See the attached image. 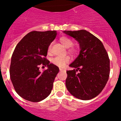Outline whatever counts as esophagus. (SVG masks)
Here are the masks:
<instances>
[{
	"label": "esophagus",
	"instance_id": "34e87169",
	"mask_svg": "<svg viewBox=\"0 0 121 121\" xmlns=\"http://www.w3.org/2000/svg\"><path fill=\"white\" fill-rule=\"evenodd\" d=\"M60 71H65V69H63V68H60Z\"/></svg>",
	"mask_w": 121,
	"mask_h": 121
}]
</instances>
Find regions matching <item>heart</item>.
<instances>
[{
	"mask_svg": "<svg viewBox=\"0 0 121 121\" xmlns=\"http://www.w3.org/2000/svg\"><path fill=\"white\" fill-rule=\"evenodd\" d=\"M60 41L61 43L65 48H71L73 45V42L71 39L69 38L66 37V36H62L60 38ZM52 48V45L49 46L48 51L50 52ZM69 52L71 53H74L75 52V50L74 49H69ZM69 62V57L68 56L61 57V56H57L52 59V63H53L55 65L57 66L60 68H64L66 64H68Z\"/></svg>",
	"mask_w": 121,
	"mask_h": 121,
	"instance_id": "b5f03b06",
	"label": "heart"
}]
</instances>
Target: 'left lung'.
<instances>
[{
	"label": "left lung",
	"mask_w": 121,
	"mask_h": 121,
	"mask_svg": "<svg viewBox=\"0 0 121 121\" xmlns=\"http://www.w3.org/2000/svg\"><path fill=\"white\" fill-rule=\"evenodd\" d=\"M64 32L75 38L81 49L78 56L69 65L75 69L67 71L66 87L76 98L91 100L101 92L108 80L110 67L108 53L100 40L86 30Z\"/></svg>",
	"instance_id": "obj_1"
}]
</instances>
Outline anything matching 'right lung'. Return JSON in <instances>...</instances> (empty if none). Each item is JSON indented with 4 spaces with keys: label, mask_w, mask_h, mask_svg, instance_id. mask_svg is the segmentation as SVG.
Instances as JSON below:
<instances>
[{
    "label": "right lung",
    "mask_w": 121,
    "mask_h": 121,
    "mask_svg": "<svg viewBox=\"0 0 121 121\" xmlns=\"http://www.w3.org/2000/svg\"><path fill=\"white\" fill-rule=\"evenodd\" d=\"M57 35L56 30L32 31L16 46L11 56L10 76L15 91L31 102L46 99L52 91L59 68L47 60L48 48ZM40 65L48 69L39 70Z\"/></svg>",
    "instance_id": "obj_1"
}]
</instances>
